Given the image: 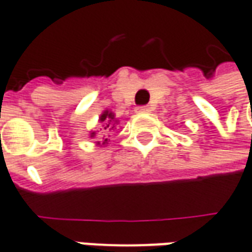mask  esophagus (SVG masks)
<instances>
[{
	"label": "esophagus",
	"mask_w": 252,
	"mask_h": 252,
	"mask_svg": "<svg viewBox=\"0 0 252 252\" xmlns=\"http://www.w3.org/2000/svg\"><path fill=\"white\" fill-rule=\"evenodd\" d=\"M151 111V107L149 106H138L135 107V112H140V114H144V112Z\"/></svg>",
	"instance_id": "34e87169"
}]
</instances>
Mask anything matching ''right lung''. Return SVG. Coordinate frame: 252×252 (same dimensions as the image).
<instances>
[{"mask_svg":"<svg viewBox=\"0 0 252 252\" xmlns=\"http://www.w3.org/2000/svg\"><path fill=\"white\" fill-rule=\"evenodd\" d=\"M100 122H103V129H104V133L108 134V131H111V130L115 129V119H114V114L112 112H108V111H104V114L100 117ZM94 133H91V137H94ZM107 140L108 138H104L103 141V144H107ZM97 144H100V142H97Z\"/></svg>","mask_w":252,"mask_h":252,"instance_id":"add662e5","label":"right lung"}]
</instances>
